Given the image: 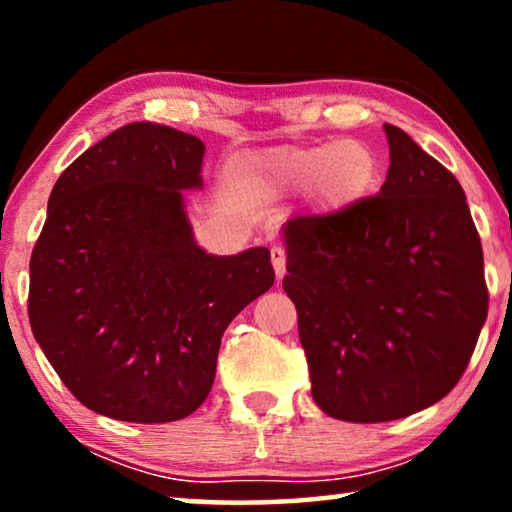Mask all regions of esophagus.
<instances>
[{"label": "esophagus", "mask_w": 512, "mask_h": 512, "mask_svg": "<svg viewBox=\"0 0 512 512\" xmlns=\"http://www.w3.org/2000/svg\"><path fill=\"white\" fill-rule=\"evenodd\" d=\"M271 262H273V268H275L277 282H280L284 273H287V255H284V250L280 246L271 248Z\"/></svg>", "instance_id": "esophagus-1"}]
</instances>
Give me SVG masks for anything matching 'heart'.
<instances>
[{
  "mask_svg": "<svg viewBox=\"0 0 512 512\" xmlns=\"http://www.w3.org/2000/svg\"><path fill=\"white\" fill-rule=\"evenodd\" d=\"M232 178L257 201L311 189L318 212L343 214L372 194L379 162L361 140H339L250 155L232 171Z\"/></svg>",
  "mask_w": 512,
  "mask_h": 512,
  "instance_id": "heart-1",
  "label": "heart"
}]
</instances>
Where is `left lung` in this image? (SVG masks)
<instances>
[{
  "mask_svg": "<svg viewBox=\"0 0 512 512\" xmlns=\"http://www.w3.org/2000/svg\"><path fill=\"white\" fill-rule=\"evenodd\" d=\"M377 196L282 228L311 395L348 422L413 415L452 391L488 316L465 192L402 128Z\"/></svg>",
  "mask_w": 512,
  "mask_h": 512,
  "instance_id": "obj_1",
  "label": "left lung"
}]
</instances>
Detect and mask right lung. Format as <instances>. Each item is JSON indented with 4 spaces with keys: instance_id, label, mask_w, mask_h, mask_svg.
<instances>
[{
    "instance_id": "obj_1",
    "label": "right lung",
    "mask_w": 512,
    "mask_h": 512,
    "mask_svg": "<svg viewBox=\"0 0 512 512\" xmlns=\"http://www.w3.org/2000/svg\"><path fill=\"white\" fill-rule=\"evenodd\" d=\"M205 144L137 121L56 180L31 255L29 320L51 366L94 413L187 418L210 395L221 336L273 287L268 248L198 246L185 192L203 189Z\"/></svg>"
}]
</instances>
